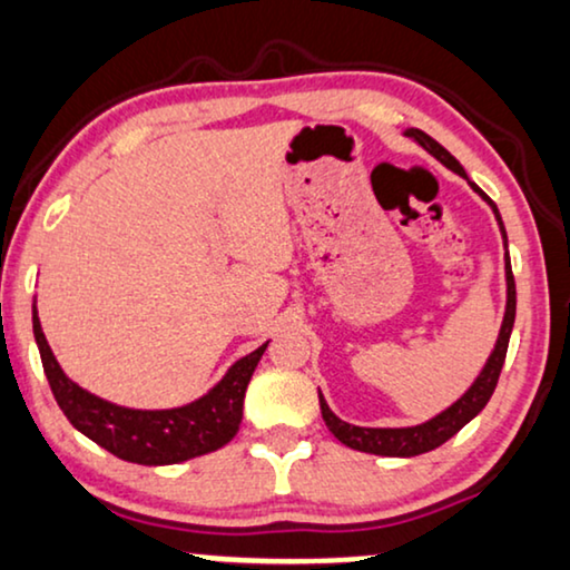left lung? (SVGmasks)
Returning a JSON list of instances; mask_svg holds the SVG:
<instances>
[{
  "label": "left lung",
  "instance_id": "left-lung-1",
  "mask_svg": "<svg viewBox=\"0 0 570 570\" xmlns=\"http://www.w3.org/2000/svg\"><path fill=\"white\" fill-rule=\"evenodd\" d=\"M405 136L416 140L421 149L430 151L434 159L442 161V165H445L448 169H453L455 175L465 177V169L461 167V161H458L453 154L445 149V146H440L432 136H426L424 130L409 128V130H405ZM465 180H469V177H465ZM471 188H474L476 194L492 206L494 219H498L500 233H502V243H505V248H508V235H505V227H502V217H500L498 206H494L492 198L487 196L484 190L476 186V183H471ZM505 283H508L505 316H502V327H500L498 343H494V351L490 353V358H487V364H484L482 372H479L474 384H471V387L465 390V393L458 397L453 405H450V409L438 413V416L430 419V421H424V424L401 426V430H380V426H356V424H348V421L337 419L335 413L330 411V405H327V401H324V395L320 393L322 419H324V424H327V430L335 434V438L343 442V445H348L353 450H361V453L390 455V458H413V455H421V453H430V450L440 448L442 442H448L450 438H453V434L461 432L463 426L469 424V421L474 419L487 403H490L494 387H498L502 364H505L508 340H511L513 322H515V279H513L511 262H508V250H505Z\"/></svg>",
  "mask_w": 570,
  "mask_h": 570
}]
</instances>
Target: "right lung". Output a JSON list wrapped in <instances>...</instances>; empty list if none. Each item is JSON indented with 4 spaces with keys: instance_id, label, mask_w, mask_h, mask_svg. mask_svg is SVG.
Returning a JSON list of instances; mask_svg holds the SVG:
<instances>
[{
    "instance_id": "1",
    "label": "right lung",
    "mask_w": 570,
    "mask_h": 570,
    "mask_svg": "<svg viewBox=\"0 0 570 570\" xmlns=\"http://www.w3.org/2000/svg\"><path fill=\"white\" fill-rule=\"evenodd\" d=\"M33 335L51 393L70 424L112 455L140 465L183 463L227 445L240 426L243 397H246L250 374L269 345L267 340L254 353L235 361L227 374L198 401L180 409L140 411L109 403L72 382L57 364L43 337L36 306Z\"/></svg>"
}]
</instances>
